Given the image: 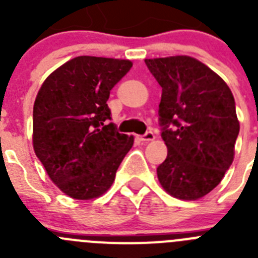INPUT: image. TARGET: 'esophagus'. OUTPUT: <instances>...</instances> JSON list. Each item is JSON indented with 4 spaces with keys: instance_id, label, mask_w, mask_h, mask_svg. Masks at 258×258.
<instances>
[{
    "instance_id": "esophagus-1",
    "label": "esophagus",
    "mask_w": 258,
    "mask_h": 258,
    "mask_svg": "<svg viewBox=\"0 0 258 258\" xmlns=\"http://www.w3.org/2000/svg\"><path fill=\"white\" fill-rule=\"evenodd\" d=\"M140 140L142 141V142L147 143V142H150V141H154L155 140V134L152 133V132H146V133L143 134V136H141Z\"/></svg>"
}]
</instances>
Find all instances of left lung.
Listing matches in <instances>:
<instances>
[{
	"mask_svg": "<svg viewBox=\"0 0 258 258\" xmlns=\"http://www.w3.org/2000/svg\"><path fill=\"white\" fill-rule=\"evenodd\" d=\"M161 86L159 125L168 147L157 178L177 199L211 192L234 160L239 134L235 99L226 83L191 56L146 59Z\"/></svg>",
	"mask_w": 258,
	"mask_h": 258,
	"instance_id": "left-lung-1",
	"label": "left lung"
}]
</instances>
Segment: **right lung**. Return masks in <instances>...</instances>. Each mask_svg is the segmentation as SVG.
Segmentation results:
<instances>
[{
    "mask_svg": "<svg viewBox=\"0 0 258 258\" xmlns=\"http://www.w3.org/2000/svg\"><path fill=\"white\" fill-rule=\"evenodd\" d=\"M131 60L77 56L45 80L33 106V149L66 195L89 200L106 192L133 137L111 120L107 101Z\"/></svg>",
    "mask_w": 258,
    "mask_h": 258,
    "instance_id": "right-lung-1",
    "label": "right lung"
}]
</instances>
